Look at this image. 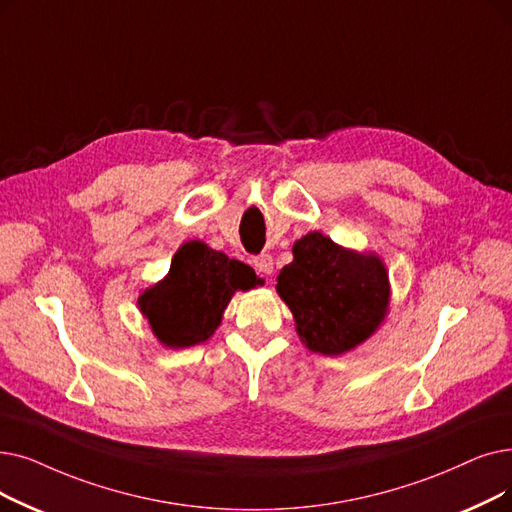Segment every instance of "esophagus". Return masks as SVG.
<instances>
[{
  "mask_svg": "<svg viewBox=\"0 0 512 512\" xmlns=\"http://www.w3.org/2000/svg\"><path fill=\"white\" fill-rule=\"evenodd\" d=\"M253 265H255V270H257L261 276H270V274L274 272V259H272V255H268V253L257 255V257L253 259Z\"/></svg>",
  "mask_w": 512,
  "mask_h": 512,
  "instance_id": "esophagus-1",
  "label": "esophagus"
}]
</instances>
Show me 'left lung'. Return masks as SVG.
<instances>
[{"label": "left lung", "mask_w": 512, "mask_h": 512, "mask_svg": "<svg viewBox=\"0 0 512 512\" xmlns=\"http://www.w3.org/2000/svg\"><path fill=\"white\" fill-rule=\"evenodd\" d=\"M278 276L307 349L341 355L366 341L387 314L389 278L379 257L360 255L311 232L295 242Z\"/></svg>", "instance_id": "left-lung-1"}]
</instances>
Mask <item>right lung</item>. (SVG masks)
Returning <instances> with one entry per match:
<instances>
[{"mask_svg": "<svg viewBox=\"0 0 512 512\" xmlns=\"http://www.w3.org/2000/svg\"><path fill=\"white\" fill-rule=\"evenodd\" d=\"M261 282L247 263L192 240L171 259L169 274L140 297V309L157 339L173 349L207 341L234 291Z\"/></svg>", "mask_w": 512, "mask_h": 512, "instance_id": "right-lung-1", "label": "right lung"}]
</instances>
